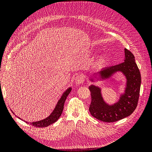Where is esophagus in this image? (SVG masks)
I'll list each match as a JSON object with an SVG mask.
<instances>
[{"mask_svg":"<svg viewBox=\"0 0 152 152\" xmlns=\"http://www.w3.org/2000/svg\"><path fill=\"white\" fill-rule=\"evenodd\" d=\"M84 77L83 76L81 75H77L75 79V83L76 84H80L84 82Z\"/></svg>","mask_w":152,"mask_h":152,"instance_id":"obj_1","label":"esophagus"}]
</instances>
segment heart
I'll list each match as a JSON object with an SVG mask.
<instances>
[{
  "instance_id": "heart-1",
  "label": "heart",
  "mask_w": 152,
  "mask_h": 152,
  "mask_svg": "<svg viewBox=\"0 0 152 152\" xmlns=\"http://www.w3.org/2000/svg\"><path fill=\"white\" fill-rule=\"evenodd\" d=\"M108 61V56L106 53L101 54L98 58V63L99 65H104Z\"/></svg>"
}]
</instances>
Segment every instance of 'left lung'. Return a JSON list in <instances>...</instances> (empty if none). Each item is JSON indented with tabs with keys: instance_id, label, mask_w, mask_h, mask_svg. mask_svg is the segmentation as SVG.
Here are the masks:
<instances>
[{
	"instance_id": "1",
	"label": "left lung",
	"mask_w": 152,
	"mask_h": 152,
	"mask_svg": "<svg viewBox=\"0 0 152 152\" xmlns=\"http://www.w3.org/2000/svg\"><path fill=\"white\" fill-rule=\"evenodd\" d=\"M125 58L122 63L103 68L98 72V77L94 76L90 81H102L110 79L117 73H121L126 78L124 90L117 102L109 104L104 101L102 88L91 84L89 89L91 94L89 112L92 116L105 122H113L129 116L134 111L138 102L141 83L140 72L135 62L133 54L125 49Z\"/></svg>"
}]
</instances>
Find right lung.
I'll return each mask as SVG.
<instances>
[{
	"instance_id": "1",
	"label": "right lung",
	"mask_w": 152,
	"mask_h": 152,
	"mask_svg": "<svg viewBox=\"0 0 152 152\" xmlns=\"http://www.w3.org/2000/svg\"><path fill=\"white\" fill-rule=\"evenodd\" d=\"M71 91H72V87H68L65 92H64V93L62 94L60 99L58 100V102L56 105V107H55L54 109L53 110V111L47 118H45L43 119V120H41L39 121L30 122V125H32L37 127H48V126L50 125V124H52L54 122H56L58 120V118L61 115V113L63 110L64 104H65V100L67 98V96L70 93ZM11 112L15 114V113H14L12 110ZM18 118L21 119L19 117H18ZM23 121L25 122L26 123H28V122H26L24 120Z\"/></svg>"
}]
</instances>
